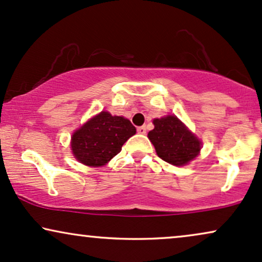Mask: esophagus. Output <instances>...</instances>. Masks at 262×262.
<instances>
[{"label":"esophagus","instance_id":"1","mask_svg":"<svg viewBox=\"0 0 262 262\" xmlns=\"http://www.w3.org/2000/svg\"><path fill=\"white\" fill-rule=\"evenodd\" d=\"M137 130L139 134H145L146 133V127H145V125H141V127H138Z\"/></svg>","mask_w":262,"mask_h":262}]
</instances>
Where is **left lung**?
Masks as SVG:
<instances>
[{
    "label": "left lung",
    "mask_w": 262,
    "mask_h": 262,
    "mask_svg": "<svg viewBox=\"0 0 262 262\" xmlns=\"http://www.w3.org/2000/svg\"><path fill=\"white\" fill-rule=\"evenodd\" d=\"M147 137L158 157L173 165H185L200 154L201 141L175 116L154 121Z\"/></svg>",
    "instance_id": "obj_1"
}]
</instances>
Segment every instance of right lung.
Listing matches in <instances>:
<instances>
[{
  "mask_svg": "<svg viewBox=\"0 0 262 262\" xmlns=\"http://www.w3.org/2000/svg\"><path fill=\"white\" fill-rule=\"evenodd\" d=\"M137 129L121 116L102 111L72 135L71 148L75 157L89 167H100L120 154L122 146Z\"/></svg>",
  "mask_w": 262,
  "mask_h": 262,
  "instance_id": "1",
  "label": "right lung"
}]
</instances>
